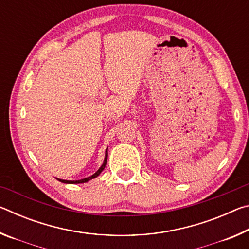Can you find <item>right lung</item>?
Segmentation results:
<instances>
[{"mask_svg":"<svg viewBox=\"0 0 249 249\" xmlns=\"http://www.w3.org/2000/svg\"><path fill=\"white\" fill-rule=\"evenodd\" d=\"M107 150H105V157H104V161H103V163H102V166H101L100 168H99V170L95 172V174H93L92 176H90V177H88V178H84V179H81V180H62V179H58L57 178V180H59L60 181V182H62V183H84V182H88V181H90V180H92V179H94V178H96V177H98L101 172H102L103 170H104V168H105V165H107Z\"/></svg>","mask_w":249,"mask_h":249,"instance_id":"add662e5","label":"right lung"}]
</instances>
